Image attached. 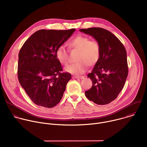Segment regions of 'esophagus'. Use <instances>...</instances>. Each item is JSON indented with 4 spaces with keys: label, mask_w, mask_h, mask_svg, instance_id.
<instances>
[{
    "label": "esophagus",
    "mask_w": 147,
    "mask_h": 147,
    "mask_svg": "<svg viewBox=\"0 0 147 147\" xmlns=\"http://www.w3.org/2000/svg\"><path fill=\"white\" fill-rule=\"evenodd\" d=\"M73 78H76V79H82L84 78V76H74Z\"/></svg>",
    "instance_id": "34e87169"
}]
</instances>
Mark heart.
<instances>
[{"label":"heart","instance_id":"heart-1","mask_svg":"<svg viewBox=\"0 0 147 147\" xmlns=\"http://www.w3.org/2000/svg\"><path fill=\"white\" fill-rule=\"evenodd\" d=\"M69 45L70 48L79 51V53L77 59L78 61L65 68V70L68 73L75 75L81 74L87 70L88 64L90 66H94L99 59L100 47L99 43L96 40H90L87 36L77 35L69 42ZM55 55L61 64L67 65L69 55L64 46L58 47Z\"/></svg>","mask_w":147,"mask_h":147}]
</instances>
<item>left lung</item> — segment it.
Listing matches in <instances>:
<instances>
[{"mask_svg":"<svg viewBox=\"0 0 147 147\" xmlns=\"http://www.w3.org/2000/svg\"><path fill=\"white\" fill-rule=\"evenodd\" d=\"M80 31L92 36L100 47L99 59L87 76L92 86L85 92L86 96L96 104H108L117 97L127 77L126 51L120 40L105 29L93 27Z\"/></svg>","mask_w":147,"mask_h":147,"instance_id":"1","label":"left lung"}]
</instances>
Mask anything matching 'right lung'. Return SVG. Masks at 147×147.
<instances>
[{"label": "right lung", "instance_id": "add662e5", "mask_svg": "<svg viewBox=\"0 0 147 147\" xmlns=\"http://www.w3.org/2000/svg\"><path fill=\"white\" fill-rule=\"evenodd\" d=\"M75 30H38L25 42L20 51L18 81L38 106L54 107L63 95L71 75L61 72L63 69L55 52Z\"/></svg>", "mask_w": 147, "mask_h": 147}]
</instances>
